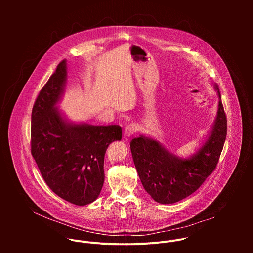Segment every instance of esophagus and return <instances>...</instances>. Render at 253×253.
I'll use <instances>...</instances> for the list:
<instances>
[{"instance_id":"obj_1","label":"esophagus","mask_w":253,"mask_h":253,"mask_svg":"<svg viewBox=\"0 0 253 253\" xmlns=\"http://www.w3.org/2000/svg\"><path fill=\"white\" fill-rule=\"evenodd\" d=\"M137 131H138V125L135 124V123H131V124H128V125L125 127L124 134H125L126 137H130V136L134 135Z\"/></svg>"}]
</instances>
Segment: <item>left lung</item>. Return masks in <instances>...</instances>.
<instances>
[{
	"label": "left lung",
	"instance_id": "left-lung-1",
	"mask_svg": "<svg viewBox=\"0 0 253 253\" xmlns=\"http://www.w3.org/2000/svg\"><path fill=\"white\" fill-rule=\"evenodd\" d=\"M219 96L217 118L209 138L189 159L168 152L149 137L139 136L130 143L133 161L143 187L159 203H175L195 192L215 170L227 134V120Z\"/></svg>",
	"mask_w": 253,
	"mask_h": 253
}]
</instances>
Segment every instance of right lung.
I'll list each match as a JSON object with an SVG mask.
<instances>
[{"mask_svg":"<svg viewBox=\"0 0 253 253\" xmlns=\"http://www.w3.org/2000/svg\"><path fill=\"white\" fill-rule=\"evenodd\" d=\"M67 78L66 60L59 63L32 110L31 153L50 189L62 199L87 205L104 183V157L110 143L121 140L119 125L67 122L56 104Z\"/></svg>","mask_w":253,"mask_h":253,"instance_id":"1","label":"right lung"}]
</instances>
